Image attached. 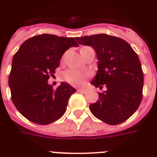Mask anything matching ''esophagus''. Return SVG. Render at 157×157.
Segmentation results:
<instances>
[{
  "instance_id": "esophagus-1",
  "label": "esophagus",
  "mask_w": 157,
  "mask_h": 157,
  "mask_svg": "<svg viewBox=\"0 0 157 157\" xmlns=\"http://www.w3.org/2000/svg\"><path fill=\"white\" fill-rule=\"evenodd\" d=\"M77 91H78V92H80V93H82V94H86V92H87V90H86V89H78V90H77Z\"/></svg>"
}]
</instances>
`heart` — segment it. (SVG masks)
<instances>
[{
    "instance_id": "1",
    "label": "heart",
    "mask_w": 157,
    "mask_h": 157,
    "mask_svg": "<svg viewBox=\"0 0 157 157\" xmlns=\"http://www.w3.org/2000/svg\"><path fill=\"white\" fill-rule=\"evenodd\" d=\"M88 46H84L81 49V52L86 50ZM62 78L64 81L68 83L74 85V86H81L85 83L86 79V76L81 73L80 71H75V70H67L62 74Z\"/></svg>"
}]
</instances>
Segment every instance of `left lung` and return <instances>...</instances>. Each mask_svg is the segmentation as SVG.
Segmentation results:
<instances>
[{
  "label": "left lung",
  "instance_id": "left-lung-1",
  "mask_svg": "<svg viewBox=\"0 0 157 157\" xmlns=\"http://www.w3.org/2000/svg\"><path fill=\"white\" fill-rule=\"evenodd\" d=\"M79 44L94 48L98 59V72L91 84L107 90L98 92V100L90 105L92 114L108 124L129 119L141 103L144 71L139 56L121 38L107 35L76 37Z\"/></svg>",
  "mask_w": 157,
  "mask_h": 157
}]
</instances>
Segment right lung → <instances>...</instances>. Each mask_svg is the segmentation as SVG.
<instances>
[{
	"label": "right lung",
	"instance_id": "add662e5",
	"mask_svg": "<svg viewBox=\"0 0 157 157\" xmlns=\"http://www.w3.org/2000/svg\"><path fill=\"white\" fill-rule=\"evenodd\" d=\"M72 37L41 34L29 38L13 55L9 76L11 99L28 121L48 124L65 113L76 90L66 82L54 90L48 84L67 50L77 46Z\"/></svg>",
	"mask_w": 157,
	"mask_h": 157
}]
</instances>
